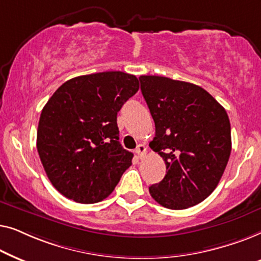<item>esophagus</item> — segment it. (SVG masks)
<instances>
[{
    "mask_svg": "<svg viewBox=\"0 0 261 261\" xmlns=\"http://www.w3.org/2000/svg\"><path fill=\"white\" fill-rule=\"evenodd\" d=\"M135 153H137L139 158L142 159L145 156V154H146V146L142 145V144L138 145V147L135 148Z\"/></svg>",
    "mask_w": 261,
    "mask_h": 261,
    "instance_id": "obj_1",
    "label": "esophagus"
}]
</instances>
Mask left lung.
<instances>
[{
    "label": "left lung",
    "mask_w": 261,
    "mask_h": 261,
    "mask_svg": "<svg viewBox=\"0 0 261 261\" xmlns=\"http://www.w3.org/2000/svg\"><path fill=\"white\" fill-rule=\"evenodd\" d=\"M141 92L155 124L149 147L164 159L166 174L149 187L165 208H190L219 184L231 151L226 110L208 91L162 76H140Z\"/></svg>",
    "instance_id": "obj_1"
}]
</instances>
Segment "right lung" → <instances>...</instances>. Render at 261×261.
<instances>
[{
	"instance_id": "right-lung-1",
	"label": "right lung",
	"mask_w": 261,
	"mask_h": 261,
	"mask_svg": "<svg viewBox=\"0 0 261 261\" xmlns=\"http://www.w3.org/2000/svg\"><path fill=\"white\" fill-rule=\"evenodd\" d=\"M139 90L134 74L107 71L69 80L46 103L37 148L53 187L77 203L108 197L132 165L119 142L117 113Z\"/></svg>"
}]
</instances>
